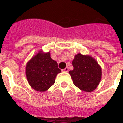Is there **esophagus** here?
Segmentation results:
<instances>
[{"mask_svg":"<svg viewBox=\"0 0 123 123\" xmlns=\"http://www.w3.org/2000/svg\"><path fill=\"white\" fill-rule=\"evenodd\" d=\"M62 71H63V72H68V67H66L64 69L62 70Z\"/></svg>","mask_w":123,"mask_h":123,"instance_id":"esophagus-1","label":"esophagus"}]
</instances>
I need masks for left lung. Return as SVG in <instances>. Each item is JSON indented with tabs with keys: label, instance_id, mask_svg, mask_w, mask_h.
Masks as SVG:
<instances>
[{
	"label": "left lung",
	"instance_id": "8db88e82",
	"mask_svg": "<svg viewBox=\"0 0 123 123\" xmlns=\"http://www.w3.org/2000/svg\"><path fill=\"white\" fill-rule=\"evenodd\" d=\"M72 63L74 68L69 74L74 84L87 92L95 90L101 79V68L98 62L89 55L78 53Z\"/></svg>",
	"mask_w": 123,
	"mask_h": 123
}]
</instances>
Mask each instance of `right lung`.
<instances>
[{
	"label": "right lung",
	"mask_w": 123,
	"mask_h": 123,
	"mask_svg": "<svg viewBox=\"0 0 123 123\" xmlns=\"http://www.w3.org/2000/svg\"><path fill=\"white\" fill-rule=\"evenodd\" d=\"M61 72L57 62L51 59L50 52L42 51L33 56L25 68L26 78L31 88L36 91L45 92L55 82L56 75Z\"/></svg>",
	"instance_id": "add662e5"
}]
</instances>
